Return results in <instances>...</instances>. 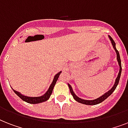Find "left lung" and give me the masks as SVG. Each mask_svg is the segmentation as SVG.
I'll return each mask as SVG.
<instances>
[{"mask_svg": "<svg viewBox=\"0 0 128 128\" xmlns=\"http://www.w3.org/2000/svg\"><path fill=\"white\" fill-rule=\"evenodd\" d=\"M108 38H109L110 40L111 41L112 45L114 49L115 50L116 52V55H117V60H118V65H119L120 66L119 73H118V76H117V78H116V79L114 84L112 88L110 90H108L107 92H106L105 94H104L103 95L101 96H100L99 98H96V99L84 100V99L80 98L78 97V96L76 95L75 93L74 92V91H73V89H72L71 85L68 84V86H69V88H70V93H71V94H72L73 98H74V99L76 101L78 102H79V103L83 104H86V105H96V104H98L101 103V102H102L104 100H105L107 98L109 97L113 93V92L115 90L116 87H117L118 84V83H119L120 78V76H121V74H122V64H121V60H120V56L119 52L118 51L117 49H116V47L115 42L114 41L110 35H108Z\"/></svg>", "mask_w": 128, "mask_h": 128, "instance_id": "8db88e82", "label": "left lung"}]
</instances>
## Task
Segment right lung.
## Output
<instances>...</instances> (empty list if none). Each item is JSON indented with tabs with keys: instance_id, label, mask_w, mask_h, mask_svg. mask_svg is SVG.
<instances>
[{
	"instance_id": "1",
	"label": "right lung",
	"mask_w": 128,
	"mask_h": 128,
	"mask_svg": "<svg viewBox=\"0 0 128 128\" xmlns=\"http://www.w3.org/2000/svg\"><path fill=\"white\" fill-rule=\"evenodd\" d=\"M61 72H62V71H60V72H59L58 73H57V74L54 76V79L52 80V84H50V87H49L48 90L46 91V93L44 94H43L42 96H38V97H30V96H25L24 95V94H22L20 92H19L18 91H16V90L12 89L13 91L14 92V93L16 94L19 98H20L23 101L26 102L27 103L35 104L42 103V102H46L50 98V96L52 94V90L54 89V86L56 84V81L58 80V77L60 76V74H61Z\"/></svg>"
}]
</instances>
